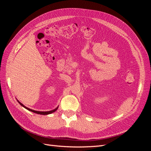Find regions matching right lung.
Returning a JSON list of instances; mask_svg holds the SVG:
<instances>
[{
    "label": "right lung",
    "instance_id": "1",
    "mask_svg": "<svg viewBox=\"0 0 151 151\" xmlns=\"http://www.w3.org/2000/svg\"><path fill=\"white\" fill-rule=\"evenodd\" d=\"M17 102L19 103L22 106H23L24 108H26V109H28V110H29V111H32V112H33V113H36V114H40V115H49V114H51V113H53V112H55V111H56L57 110V109H58V106H57L56 108H55L54 109H53V110H51V111H35V110H33V109H30V108H27L26 106H25L23 104H22L20 101H18V100L17 99Z\"/></svg>",
    "mask_w": 151,
    "mask_h": 151
}]
</instances>
